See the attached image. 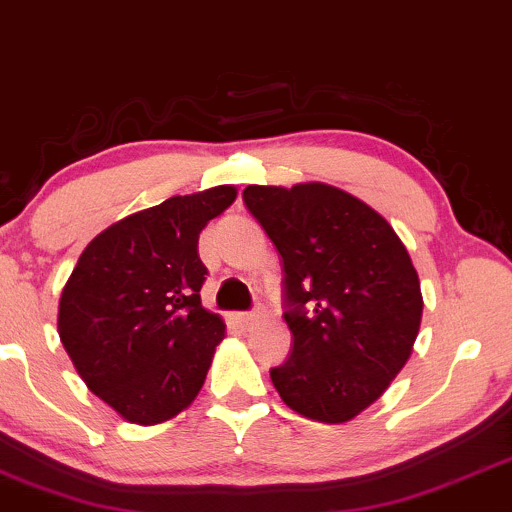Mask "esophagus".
Instances as JSON below:
<instances>
[{"label":"esophagus","mask_w":512,"mask_h":512,"mask_svg":"<svg viewBox=\"0 0 512 512\" xmlns=\"http://www.w3.org/2000/svg\"><path fill=\"white\" fill-rule=\"evenodd\" d=\"M236 320H238L240 327H245V330H248V327L257 325V322H260V315H257V313H238Z\"/></svg>","instance_id":"1"}]
</instances>
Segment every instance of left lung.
Wrapping results in <instances>:
<instances>
[{
	"label": "left lung",
	"mask_w": 512,
	"mask_h": 512,
	"mask_svg": "<svg viewBox=\"0 0 512 512\" xmlns=\"http://www.w3.org/2000/svg\"><path fill=\"white\" fill-rule=\"evenodd\" d=\"M245 207L284 260L291 356L269 370L286 407L344 424L409 361L424 298L395 228L366 202L325 185H248Z\"/></svg>",
	"instance_id": "1"
}]
</instances>
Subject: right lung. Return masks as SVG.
<instances>
[{
    "instance_id": "1",
    "label": "right lung",
    "mask_w": 512,
    "mask_h": 512,
    "mask_svg": "<svg viewBox=\"0 0 512 512\" xmlns=\"http://www.w3.org/2000/svg\"><path fill=\"white\" fill-rule=\"evenodd\" d=\"M233 185L170 197L98 233L67 279L57 332L88 390L154 426L202 390L226 325L202 308L199 233L236 202Z\"/></svg>"
}]
</instances>
